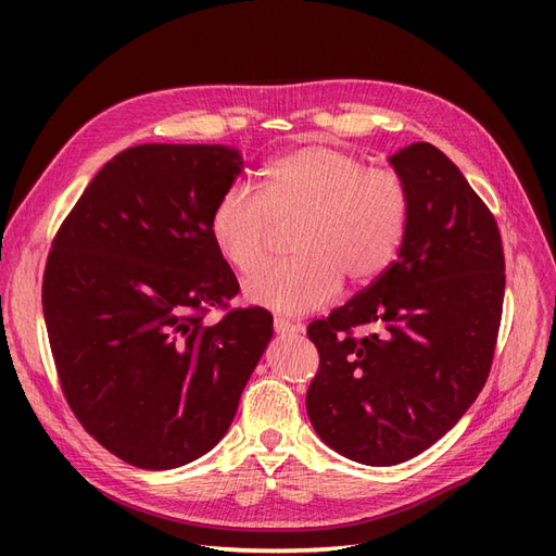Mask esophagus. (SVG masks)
I'll use <instances>...</instances> for the list:
<instances>
[{"mask_svg":"<svg viewBox=\"0 0 556 556\" xmlns=\"http://www.w3.org/2000/svg\"><path fill=\"white\" fill-rule=\"evenodd\" d=\"M276 327H278L280 331H285V329H290V325H288V323H285V319H278V323H276Z\"/></svg>","mask_w":556,"mask_h":556,"instance_id":"obj_1","label":"esophagus"}]
</instances>
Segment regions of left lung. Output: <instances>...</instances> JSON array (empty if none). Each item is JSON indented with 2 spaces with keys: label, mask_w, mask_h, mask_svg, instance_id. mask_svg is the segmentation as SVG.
Listing matches in <instances>:
<instances>
[{
  "label": "left lung",
  "mask_w": 556,
  "mask_h": 556,
  "mask_svg": "<svg viewBox=\"0 0 556 556\" xmlns=\"http://www.w3.org/2000/svg\"><path fill=\"white\" fill-rule=\"evenodd\" d=\"M241 169L227 146L127 148L50 248L43 317L62 392L83 429L137 468L172 470L220 443L274 336L268 311H229L239 280L213 233ZM182 307L195 315L178 318Z\"/></svg>",
  "instance_id": "8db88e82"
}]
</instances>
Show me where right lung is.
I'll return each instance as SVG.
<instances>
[{"mask_svg": "<svg viewBox=\"0 0 556 556\" xmlns=\"http://www.w3.org/2000/svg\"><path fill=\"white\" fill-rule=\"evenodd\" d=\"M390 164L406 199L396 260L308 325L319 355L311 425L366 466L408 462L459 422L490 376L506 292L496 220L457 166L431 143Z\"/></svg>", "mask_w": 556, "mask_h": 556, "instance_id": "1", "label": "right lung"}]
</instances>
